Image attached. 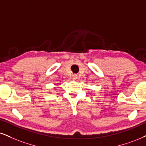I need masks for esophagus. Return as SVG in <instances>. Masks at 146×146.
I'll return each mask as SVG.
<instances>
[{
  "instance_id": "esophagus-1",
  "label": "esophagus",
  "mask_w": 146,
  "mask_h": 146,
  "mask_svg": "<svg viewBox=\"0 0 146 146\" xmlns=\"http://www.w3.org/2000/svg\"><path fill=\"white\" fill-rule=\"evenodd\" d=\"M74 78H76V75H74Z\"/></svg>"
}]
</instances>
